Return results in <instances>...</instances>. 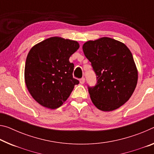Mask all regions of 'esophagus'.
<instances>
[{
  "label": "esophagus",
  "instance_id": "34e87169",
  "mask_svg": "<svg viewBox=\"0 0 154 154\" xmlns=\"http://www.w3.org/2000/svg\"><path fill=\"white\" fill-rule=\"evenodd\" d=\"M79 82H80V84H84V82H85V78L84 77L81 78V79H80V80H79Z\"/></svg>",
  "mask_w": 154,
  "mask_h": 154
}]
</instances>
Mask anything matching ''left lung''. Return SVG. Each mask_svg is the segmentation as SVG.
Masks as SVG:
<instances>
[{
  "instance_id": "obj_1",
  "label": "left lung",
  "mask_w": 154,
  "mask_h": 154,
  "mask_svg": "<svg viewBox=\"0 0 154 154\" xmlns=\"http://www.w3.org/2000/svg\"><path fill=\"white\" fill-rule=\"evenodd\" d=\"M83 51L97 76V84L88 86L97 108L112 111L128 101L136 88L138 71L132 54L123 43L109 38L88 41Z\"/></svg>"
}]
</instances>
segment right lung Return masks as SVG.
<instances>
[{"label":"right lung","mask_w":154,"mask_h":154,"mask_svg":"<svg viewBox=\"0 0 154 154\" xmlns=\"http://www.w3.org/2000/svg\"><path fill=\"white\" fill-rule=\"evenodd\" d=\"M76 41L53 37L32 47L26 57L24 79L33 98L41 106L59 108L66 101L79 80L72 77L69 58L79 48Z\"/></svg>","instance_id":"1"}]
</instances>
